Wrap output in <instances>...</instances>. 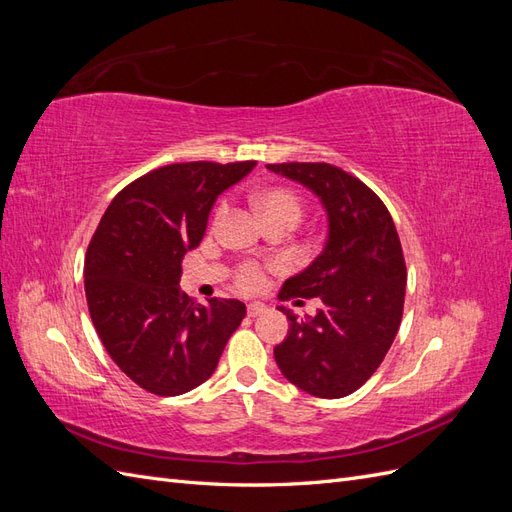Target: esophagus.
Segmentation results:
<instances>
[{
    "instance_id": "1",
    "label": "esophagus",
    "mask_w": 512,
    "mask_h": 512,
    "mask_svg": "<svg viewBox=\"0 0 512 512\" xmlns=\"http://www.w3.org/2000/svg\"><path fill=\"white\" fill-rule=\"evenodd\" d=\"M265 312H267V305H262V303H250V305H247V316H250V318H256V316L265 314Z\"/></svg>"
}]
</instances>
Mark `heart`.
<instances>
[{
  "label": "heart",
  "mask_w": 512,
  "mask_h": 512,
  "mask_svg": "<svg viewBox=\"0 0 512 512\" xmlns=\"http://www.w3.org/2000/svg\"><path fill=\"white\" fill-rule=\"evenodd\" d=\"M252 203L256 211L262 215V220H273V218H292L297 220L301 218V200L299 196L286 190V188H269L256 192L252 196ZM226 207L224 203L215 209L213 213V222H218L224 215ZM237 284L241 290H256L262 284V271L258 265H252V262H245L237 269Z\"/></svg>",
  "instance_id": "obj_1"
}]
</instances>
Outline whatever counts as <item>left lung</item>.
I'll return each instance as SVG.
<instances>
[{
    "label": "left lung",
    "instance_id": "1",
    "mask_svg": "<svg viewBox=\"0 0 512 512\" xmlns=\"http://www.w3.org/2000/svg\"><path fill=\"white\" fill-rule=\"evenodd\" d=\"M301 183L327 213V241L312 265L288 277L280 297H318L316 316L290 320L275 363L301 391L339 399L380 367L399 331L406 262L389 209L363 181L324 162L267 164Z\"/></svg>",
    "mask_w": 512,
    "mask_h": 512
}]
</instances>
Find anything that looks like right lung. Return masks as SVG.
Segmentation results:
<instances>
[{
    "mask_svg": "<svg viewBox=\"0 0 512 512\" xmlns=\"http://www.w3.org/2000/svg\"><path fill=\"white\" fill-rule=\"evenodd\" d=\"M254 166L183 162L151 170L113 198L87 247L91 322L117 367L149 393L175 397L211 378L245 318L241 301L203 305L179 290V280L215 200Z\"/></svg>",
    "mask_w": 512,
    "mask_h": 512,
    "instance_id": "obj_1",
    "label": "right lung"
}]
</instances>
